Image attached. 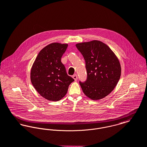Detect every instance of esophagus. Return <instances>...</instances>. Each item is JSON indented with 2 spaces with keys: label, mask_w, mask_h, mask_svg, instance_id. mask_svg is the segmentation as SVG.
Segmentation results:
<instances>
[{
  "label": "esophagus",
  "mask_w": 147,
  "mask_h": 147,
  "mask_svg": "<svg viewBox=\"0 0 147 147\" xmlns=\"http://www.w3.org/2000/svg\"><path fill=\"white\" fill-rule=\"evenodd\" d=\"M73 79H74L76 81H77V80H78V76H77V74H74V75L73 76Z\"/></svg>",
  "instance_id": "esophagus-1"
}]
</instances>
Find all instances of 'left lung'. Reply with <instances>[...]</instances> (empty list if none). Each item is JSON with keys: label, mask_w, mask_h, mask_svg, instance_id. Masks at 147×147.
Wrapping results in <instances>:
<instances>
[{"label": "left lung", "mask_w": 147, "mask_h": 147, "mask_svg": "<svg viewBox=\"0 0 147 147\" xmlns=\"http://www.w3.org/2000/svg\"><path fill=\"white\" fill-rule=\"evenodd\" d=\"M86 63L87 80L80 81L83 93L92 100L108 95L119 80L121 67L114 52L105 43L92 40L76 45Z\"/></svg>", "instance_id": "1"}]
</instances>
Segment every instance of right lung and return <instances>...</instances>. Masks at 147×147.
Listing matches in <instances>:
<instances>
[{
  "label": "right lung",
  "instance_id": "1",
  "mask_svg": "<svg viewBox=\"0 0 147 147\" xmlns=\"http://www.w3.org/2000/svg\"><path fill=\"white\" fill-rule=\"evenodd\" d=\"M67 44L53 43L42 49L33 63L30 79L34 87L44 98L59 101L67 93L74 80L67 74L61 61Z\"/></svg>",
  "mask_w": 147,
  "mask_h": 147
}]
</instances>
